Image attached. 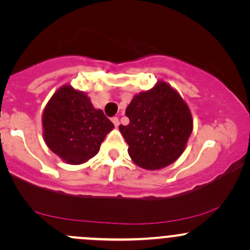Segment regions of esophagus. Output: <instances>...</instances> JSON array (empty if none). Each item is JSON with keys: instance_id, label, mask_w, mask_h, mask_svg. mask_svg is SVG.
<instances>
[{"instance_id": "34e87169", "label": "esophagus", "mask_w": 250, "mask_h": 250, "mask_svg": "<svg viewBox=\"0 0 250 250\" xmlns=\"http://www.w3.org/2000/svg\"><path fill=\"white\" fill-rule=\"evenodd\" d=\"M111 122L114 123V125H115V127H119L120 121H119V119H117V117H113V119H111Z\"/></svg>"}]
</instances>
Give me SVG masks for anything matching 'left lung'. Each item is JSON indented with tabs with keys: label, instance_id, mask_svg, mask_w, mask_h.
<instances>
[{
	"label": "left lung",
	"instance_id": "obj_1",
	"mask_svg": "<svg viewBox=\"0 0 250 250\" xmlns=\"http://www.w3.org/2000/svg\"><path fill=\"white\" fill-rule=\"evenodd\" d=\"M128 125L119 129L135 165L159 170L176 161L193 131V116L179 91L165 81L134 95L125 109Z\"/></svg>",
	"mask_w": 250,
	"mask_h": 250
}]
</instances>
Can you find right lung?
<instances>
[{"label":"right lung","instance_id":"1","mask_svg":"<svg viewBox=\"0 0 250 250\" xmlns=\"http://www.w3.org/2000/svg\"><path fill=\"white\" fill-rule=\"evenodd\" d=\"M43 140L48 148L68 165H82L99 153L114 125L90 97L64 84L45 104L42 114Z\"/></svg>","mask_w":250,"mask_h":250}]
</instances>
